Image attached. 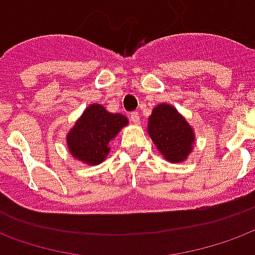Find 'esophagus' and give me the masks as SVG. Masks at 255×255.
<instances>
[{
    "label": "esophagus",
    "mask_w": 255,
    "mask_h": 255,
    "mask_svg": "<svg viewBox=\"0 0 255 255\" xmlns=\"http://www.w3.org/2000/svg\"><path fill=\"white\" fill-rule=\"evenodd\" d=\"M129 120H131L133 124H139V113H137V112L131 113V116H129Z\"/></svg>",
    "instance_id": "obj_1"
}]
</instances>
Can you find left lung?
I'll return each instance as SVG.
<instances>
[{
  "instance_id": "1",
  "label": "left lung",
  "mask_w": 255,
  "mask_h": 255,
  "mask_svg": "<svg viewBox=\"0 0 255 255\" xmlns=\"http://www.w3.org/2000/svg\"><path fill=\"white\" fill-rule=\"evenodd\" d=\"M147 131L166 161H185L193 150L195 132L184 116L169 104H159L148 118Z\"/></svg>"
}]
</instances>
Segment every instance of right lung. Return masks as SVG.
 <instances>
[{
  "instance_id": "obj_1",
  "label": "right lung",
  "mask_w": 255,
  "mask_h": 255,
  "mask_svg": "<svg viewBox=\"0 0 255 255\" xmlns=\"http://www.w3.org/2000/svg\"><path fill=\"white\" fill-rule=\"evenodd\" d=\"M127 124L128 119L122 113H111L103 105L92 104L66 136L70 154L88 165H99L109 154L111 140Z\"/></svg>"
}]
</instances>
